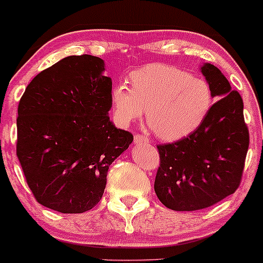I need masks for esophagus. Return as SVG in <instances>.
Masks as SVG:
<instances>
[{
    "instance_id": "obj_1",
    "label": "esophagus",
    "mask_w": 263,
    "mask_h": 263,
    "mask_svg": "<svg viewBox=\"0 0 263 263\" xmlns=\"http://www.w3.org/2000/svg\"><path fill=\"white\" fill-rule=\"evenodd\" d=\"M134 141H135V143H147V142H149L148 138H147L145 135H140V134L135 135Z\"/></svg>"
}]
</instances>
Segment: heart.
<instances>
[{
	"instance_id": "obj_1",
	"label": "heart",
	"mask_w": 263,
	"mask_h": 263,
	"mask_svg": "<svg viewBox=\"0 0 263 263\" xmlns=\"http://www.w3.org/2000/svg\"><path fill=\"white\" fill-rule=\"evenodd\" d=\"M131 88L118 83L111 91L117 121L137 120L146 108L147 122L158 137L175 141L191 135L212 106L210 85L175 66L154 63L129 74Z\"/></svg>"
}]
</instances>
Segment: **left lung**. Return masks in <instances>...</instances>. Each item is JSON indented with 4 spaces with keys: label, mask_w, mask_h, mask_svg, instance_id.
Masks as SVG:
<instances>
[{
    "label": "left lung",
    "mask_w": 263,
    "mask_h": 263,
    "mask_svg": "<svg viewBox=\"0 0 263 263\" xmlns=\"http://www.w3.org/2000/svg\"><path fill=\"white\" fill-rule=\"evenodd\" d=\"M201 72L217 101L191 135L157 146L155 192L174 211L207 209L235 193L249 151L242 97L216 66L204 63Z\"/></svg>",
    "instance_id": "1"
}]
</instances>
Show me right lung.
<instances>
[{"instance_id":"obj_1","label":"right lung","mask_w":263,"mask_h":263,"mask_svg":"<svg viewBox=\"0 0 263 263\" xmlns=\"http://www.w3.org/2000/svg\"><path fill=\"white\" fill-rule=\"evenodd\" d=\"M105 62L68 56L40 72L18 103L16 154L34 198L82 213L102 198L111 163L134 141L109 121L112 81Z\"/></svg>"}]
</instances>
